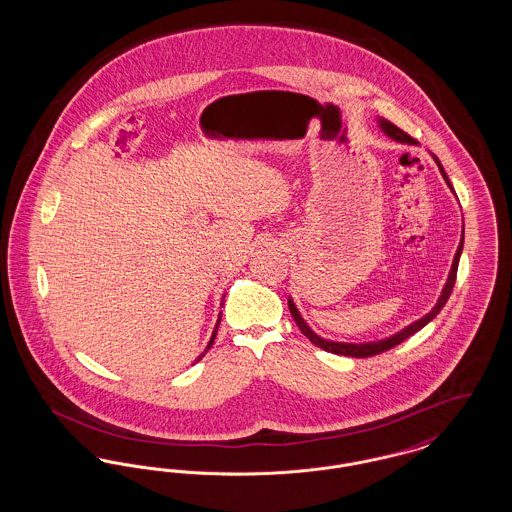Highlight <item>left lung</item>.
<instances>
[{
    "label": "left lung",
    "mask_w": 512,
    "mask_h": 512,
    "mask_svg": "<svg viewBox=\"0 0 512 512\" xmlns=\"http://www.w3.org/2000/svg\"><path fill=\"white\" fill-rule=\"evenodd\" d=\"M380 128L390 136L391 140H395V142H401V144H416L407 132H403L401 128H397L393 122L382 121V119H380ZM434 159H436V163H438L439 171L443 174V178H445L447 186L453 190V186H451V182H449L447 174L443 171V167H441L438 157H434ZM463 240L464 230L463 238H461V244H459V249H457L455 259H453V267H451V272H449V276H447V282H445V286H443V292L439 295L436 307H434L426 317L418 318L416 322L409 324L407 328H403V330H401V332H397L395 336H390V338H386V340L368 341V343H340V341L322 340L320 336H317V334H315V332L305 324V320L301 318L299 311L295 309L292 299H288V307H290V313H292L293 320H295V324L299 326V330L303 332V336H307V338L313 341L317 347L324 349V351H328V353L345 355V357H355V359H365V357H372V355H380V353L388 351L391 347L399 345L401 341L411 338L414 332H418V330H420V328H424L430 320H434V318L438 317L439 311L445 307V303H447L449 295L453 292V286H455V280H457V268H459V259H461V253H463Z\"/></svg>",
    "instance_id": "left-lung-1"
}]
</instances>
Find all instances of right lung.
Listing matches in <instances>:
<instances>
[{
	"label": "right lung",
	"instance_id": "1",
	"mask_svg": "<svg viewBox=\"0 0 512 512\" xmlns=\"http://www.w3.org/2000/svg\"><path fill=\"white\" fill-rule=\"evenodd\" d=\"M217 328L219 326H215V332H213V336H211V341H209V345H207V349H211V345H213V341H215V338H217ZM201 359V357H199Z\"/></svg>",
	"mask_w": 512,
	"mask_h": 512
}]
</instances>
